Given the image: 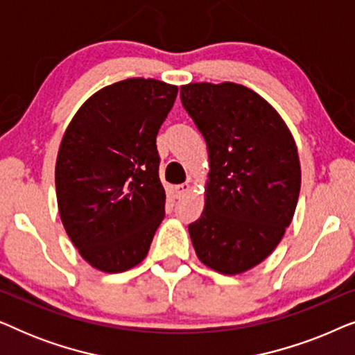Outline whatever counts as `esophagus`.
<instances>
[{"label": "esophagus", "instance_id": "esophagus-1", "mask_svg": "<svg viewBox=\"0 0 355 355\" xmlns=\"http://www.w3.org/2000/svg\"><path fill=\"white\" fill-rule=\"evenodd\" d=\"M174 191H176V197L181 198V197L186 196L189 191H191V184H187V182L179 184V186H176V189H174Z\"/></svg>", "mask_w": 355, "mask_h": 355}]
</instances>
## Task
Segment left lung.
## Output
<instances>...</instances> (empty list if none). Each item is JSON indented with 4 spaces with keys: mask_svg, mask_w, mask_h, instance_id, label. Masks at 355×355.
Segmentation results:
<instances>
[{
    "mask_svg": "<svg viewBox=\"0 0 355 355\" xmlns=\"http://www.w3.org/2000/svg\"><path fill=\"white\" fill-rule=\"evenodd\" d=\"M181 101L210 158L205 210L189 225L193 249L218 273H242L263 261L291 225L297 147L273 106L244 85H182Z\"/></svg>",
    "mask_w": 355,
    "mask_h": 355,
    "instance_id": "obj_1",
    "label": "left lung"
}]
</instances>
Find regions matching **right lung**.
Wrapping results in <instances>:
<instances>
[{
    "label": "right lung",
    "mask_w": 355,
    "mask_h": 355,
    "mask_svg": "<svg viewBox=\"0 0 355 355\" xmlns=\"http://www.w3.org/2000/svg\"><path fill=\"white\" fill-rule=\"evenodd\" d=\"M178 87L128 79L105 87L67 125L56 159V197L72 244L96 270L140 263L164 218L157 135Z\"/></svg>",
    "instance_id": "1"
}]
</instances>
